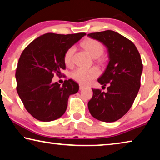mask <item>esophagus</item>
Instances as JSON below:
<instances>
[{"instance_id":"34e87169","label":"esophagus","mask_w":160,"mask_h":160,"mask_svg":"<svg viewBox=\"0 0 160 160\" xmlns=\"http://www.w3.org/2000/svg\"><path fill=\"white\" fill-rule=\"evenodd\" d=\"M79 87H80V90H82L83 88H85V85H82V84H80V85H79Z\"/></svg>"}]
</instances>
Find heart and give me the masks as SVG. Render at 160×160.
<instances>
[{
  "mask_svg": "<svg viewBox=\"0 0 160 160\" xmlns=\"http://www.w3.org/2000/svg\"><path fill=\"white\" fill-rule=\"evenodd\" d=\"M82 47L94 58H97L102 54L104 51L103 45L97 40L93 39H88L82 42ZM75 48L73 47L69 48L64 55V62L66 66H71L72 63ZM99 70L96 67L90 68H78L72 72V78L77 82L88 85L92 81L99 76Z\"/></svg>",
  "mask_w": 160,
  "mask_h": 160,
  "instance_id": "obj_1",
  "label": "heart"
}]
</instances>
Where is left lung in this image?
Returning <instances> with one entry per match:
<instances>
[{"instance_id":"1","label":"left lung","mask_w":160,"mask_h":160,"mask_svg":"<svg viewBox=\"0 0 160 160\" xmlns=\"http://www.w3.org/2000/svg\"><path fill=\"white\" fill-rule=\"evenodd\" d=\"M88 37L107 47L109 63L99 78L107 92L92 89L88 102L91 115L104 122H114L128 112L138 93L142 63L136 47L125 37L112 30L94 32Z\"/></svg>"}]
</instances>
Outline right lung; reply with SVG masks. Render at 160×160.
Segmentation results:
<instances>
[{
	"label": "right lung",
	"instance_id": "obj_1",
	"mask_svg": "<svg viewBox=\"0 0 160 160\" xmlns=\"http://www.w3.org/2000/svg\"><path fill=\"white\" fill-rule=\"evenodd\" d=\"M85 35L47 33L22 53L15 73L17 92L26 110L37 120L47 122L60 118L66 112L69 96L79 90L78 84L71 79L61 86L52 82V78L66 69V51Z\"/></svg>",
	"mask_w": 160,
	"mask_h": 160
}]
</instances>
